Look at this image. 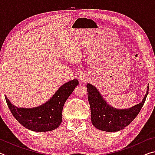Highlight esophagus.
<instances>
[{"label":"esophagus","instance_id":"34e87169","mask_svg":"<svg viewBox=\"0 0 155 155\" xmlns=\"http://www.w3.org/2000/svg\"><path fill=\"white\" fill-rule=\"evenodd\" d=\"M79 79H80L81 81H82V82H84V81H85V79H86L85 76V75H83V74L81 75L80 77H79Z\"/></svg>","mask_w":155,"mask_h":155}]
</instances>
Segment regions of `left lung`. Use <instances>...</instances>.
Here are the masks:
<instances>
[{
	"mask_svg": "<svg viewBox=\"0 0 155 155\" xmlns=\"http://www.w3.org/2000/svg\"><path fill=\"white\" fill-rule=\"evenodd\" d=\"M87 88L93 125L99 130L116 132L124 129L137 117L148 96L149 84L142 101L131 108L124 109H115L107 104L94 85L87 83Z\"/></svg>",
	"mask_w": 155,
	"mask_h": 155,
	"instance_id": "left-lung-1",
	"label": "left lung"
}]
</instances>
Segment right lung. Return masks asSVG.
<instances>
[{"label": "right lung", "mask_w": 155, "mask_h": 155, "mask_svg": "<svg viewBox=\"0 0 155 155\" xmlns=\"http://www.w3.org/2000/svg\"><path fill=\"white\" fill-rule=\"evenodd\" d=\"M78 85L75 78L61 86L52 98L34 108H18L5 96L12 115L23 127L36 132H46L58 128L62 121V110L66 100Z\"/></svg>", "instance_id": "right-lung-1"}]
</instances>
